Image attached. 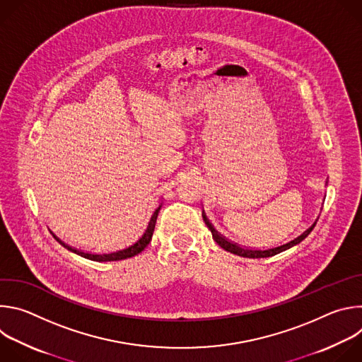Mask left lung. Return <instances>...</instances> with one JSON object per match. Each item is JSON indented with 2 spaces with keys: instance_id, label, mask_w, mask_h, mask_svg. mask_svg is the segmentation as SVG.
<instances>
[{
  "instance_id": "8db88e82",
  "label": "left lung",
  "mask_w": 362,
  "mask_h": 362,
  "mask_svg": "<svg viewBox=\"0 0 362 362\" xmlns=\"http://www.w3.org/2000/svg\"><path fill=\"white\" fill-rule=\"evenodd\" d=\"M202 216H203V221H204L206 226H208V228L211 229L214 239L216 240V243H218L221 247H223L225 250H228V252H230V253H233V255L243 256V257H268V256H274V255H276V253H281V252H284V250H286V249L295 246L296 243L302 242L309 233H311V230H313V229L315 228V225H317V222L313 223L305 232H302L299 236L293 238L292 240H289V242H286V243H282V245H278V246H274V247H268V249H255V247L252 249V247L240 246V245H238V243H235V242H230L229 239H226L223 235H221V233L214 228V225L209 222V219L206 218V215H204L203 212H202ZM317 221H318V219H317Z\"/></svg>"
}]
</instances>
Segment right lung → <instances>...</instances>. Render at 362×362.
I'll list each match as a JSON object with an SVG mask.
<instances>
[{
    "label": "right lung",
    "mask_w": 362,
    "mask_h": 362,
    "mask_svg": "<svg viewBox=\"0 0 362 362\" xmlns=\"http://www.w3.org/2000/svg\"><path fill=\"white\" fill-rule=\"evenodd\" d=\"M162 208V204H159V208L153 212L148 223H147V228L144 229V232L141 233V236L133 242L132 245H129L127 247L124 249H120V250H116V252H109V253H90V252H84V250H78V249H74L69 245H66L63 240H60L56 235H53L64 247H67L69 250L83 256V257H87V259L90 261H95V262H109V261H122V259H127V257H132L137 253H140L147 245L148 242L151 240V235H153V230H154V225H156V219H158V215H159V211Z\"/></svg>",
    "instance_id": "obj_1"
}]
</instances>
